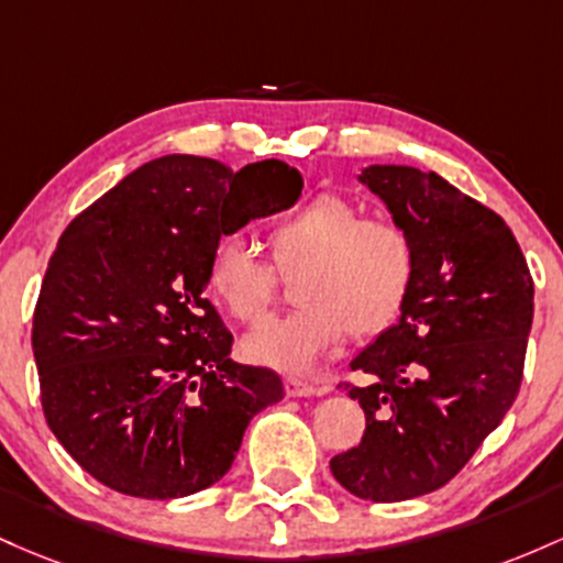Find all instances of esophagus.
Here are the masks:
<instances>
[{
	"mask_svg": "<svg viewBox=\"0 0 563 563\" xmlns=\"http://www.w3.org/2000/svg\"><path fill=\"white\" fill-rule=\"evenodd\" d=\"M284 390H287V396H295V399H302V396H321L327 394V385H313V383H306L300 380V377H284Z\"/></svg>",
	"mask_w": 563,
	"mask_h": 563,
	"instance_id": "1",
	"label": "esophagus"
}]
</instances>
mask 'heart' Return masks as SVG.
Listing matches in <instances>:
<instances>
[{
	"label": "heart",
	"mask_w": 563,
	"mask_h": 563,
	"mask_svg": "<svg viewBox=\"0 0 563 563\" xmlns=\"http://www.w3.org/2000/svg\"><path fill=\"white\" fill-rule=\"evenodd\" d=\"M271 261L295 276L300 306L271 316L244 338L250 362L308 372L343 343L349 327L375 332L394 319L415 279V242L399 220L362 214L340 194H319L268 229ZM276 269L242 236H220L207 282L242 321L261 319L274 300Z\"/></svg>",
	"instance_id": "obj_1"
}]
</instances>
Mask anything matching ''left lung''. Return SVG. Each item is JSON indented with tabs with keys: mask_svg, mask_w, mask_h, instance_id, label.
Listing matches in <instances>:
<instances>
[{
	"mask_svg": "<svg viewBox=\"0 0 563 563\" xmlns=\"http://www.w3.org/2000/svg\"><path fill=\"white\" fill-rule=\"evenodd\" d=\"M358 180L412 233L401 319L351 362L343 383L366 431L330 460L351 495L399 503L444 486L500 426L523 377L534 282L514 231L435 173L372 164Z\"/></svg>",
	"mask_w": 563,
	"mask_h": 563,
	"instance_id": "left-lung-1",
	"label": "left lung"
}]
</instances>
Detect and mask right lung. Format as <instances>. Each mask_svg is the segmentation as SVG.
<instances>
[{
    "mask_svg": "<svg viewBox=\"0 0 563 563\" xmlns=\"http://www.w3.org/2000/svg\"><path fill=\"white\" fill-rule=\"evenodd\" d=\"M302 178L265 159H154L68 223L34 308L42 409L100 484L173 500L225 476L250 420L284 396L265 366L231 362L205 298L212 244L287 210Z\"/></svg>",
    "mask_w": 563,
    "mask_h": 563,
    "instance_id": "1",
    "label": "right lung"
}]
</instances>
